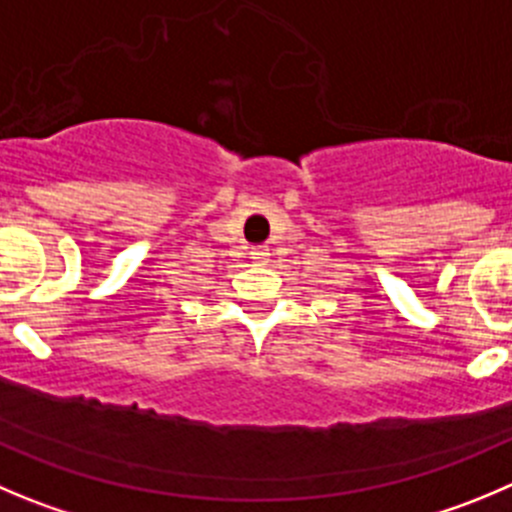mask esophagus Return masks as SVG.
I'll return each mask as SVG.
<instances>
[{
  "label": "esophagus",
  "mask_w": 512,
  "mask_h": 512,
  "mask_svg": "<svg viewBox=\"0 0 512 512\" xmlns=\"http://www.w3.org/2000/svg\"><path fill=\"white\" fill-rule=\"evenodd\" d=\"M266 256H269V248H264V246L251 248V261H253V264H264Z\"/></svg>",
  "instance_id": "obj_1"
}]
</instances>
